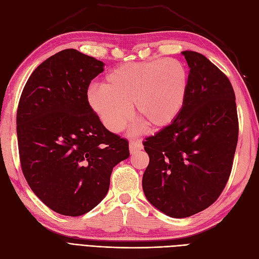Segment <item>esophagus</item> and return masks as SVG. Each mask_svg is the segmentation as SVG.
I'll return each mask as SVG.
<instances>
[{
    "instance_id": "obj_1",
    "label": "esophagus",
    "mask_w": 259,
    "mask_h": 259,
    "mask_svg": "<svg viewBox=\"0 0 259 259\" xmlns=\"http://www.w3.org/2000/svg\"><path fill=\"white\" fill-rule=\"evenodd\" d=\"M143 145L139 142H136V140H132L130 143V152L131 153H135L138 150H142Z\"/></svg>"
}]
</instances>
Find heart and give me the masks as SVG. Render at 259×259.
Returning a JSON list of instances; mask_svg holds the SVG:
<instances>
[{
  "label": "heart",
  "instance_id": "heart-1",
  "mask_svg": "<svg viewBox=\"0 0 259 259\" xmlns=\"http://www.w3.org/2000/svg\"><path fill=\"white\" fill-rule=\"evenodd\" d=\"M189 74L176 59H153L115 67L106 75L104 86L89 91V103L112 132L131 121L134 107L137 119L149 130L173 123L185 107Z\"/></svg>",
  "mask_w": 259,
  "mask_h": 259
}]
</instances>
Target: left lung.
Returning a JSON list of instances; mask_svg holds the SVG:
<instances>
[{
  "instance_id": "obj_1",
  "label": "left lung",
  "mask_w": 259,
  "mask_h": 259,
  "mask_svg": "<svg viewBox=\"0 0 259 259\" xmlns=\"http://www.w3.org/2000/svg\"><path fill=\"white\" fill-rule=\"evenodd\" d=\"M189 92L177 119L146 138V198L162 213L189 217L218 199L228 182L239 136L236 95L228 77L202 54L182 52Z\"/></svg>"
}]
</instances>
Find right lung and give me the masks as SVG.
<instances>
[{
	"mask_svg": "<svg viewBox=\"0 0 259 259\" xmlns=\"http://www.w3.org/2000/svg\"><path fill=\"white\" fill-rule=\"evenodd\" d=\"M105 64L73 49L43 61L30 75L17 109L23 176L54 211L81 216L103 200L128 142L109 132L88 98Z\"/></svg>",
	"mask_w": 259,
	"mask_h": 259,
	"instance_id": "right-lung-1",
	"label": "right lung"
}]
</instances>
